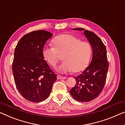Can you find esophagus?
I'll return each mask as SVG.
<instances>
[{
  "instance_id": "34e87169",
  "label": "esophagus",
  "mask_w": 125,
  "mask_h": 125,
  "mask_svg": "<svg viewBox=\"0 0 125 125\" xmlns=\"http://www.w3.org/2000/svg\"><path fill=\"white\" fill-rule=\"evenodd\" d=\"M57 79H66V77H64V76H62L61 75H57Z\"/></svg>"
}]
</instances>
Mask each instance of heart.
Masks as SVG:
<instances>
[{
	"instance_id": "b5f03b06",
	"label": "heart",
	"mask_w": 125,
	"mask_h": 125,
	"mask_svg": "<svg viewBox=\"0 0 125 125\" xmlns=\"http://www.w3.org/2000/svg\"><path fill=\"white\" fill-rule=\"evenodd\" d=\"M54 46H45L42 55L45 60L55 67L63 55V62L58 68L61 72L74 73L83 71L88 66L92 55V48L88 42L73 35L64 33L57 36L53 41Z\"/></svg>"
}]
</instances>
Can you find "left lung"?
I'll return each mask as SVG.
<instances>
[{
    "label": "left lung",
    "mask_w": 125,
    "mask_h": 125,
    "mask_svg": "<svg viewBox=\"0 0 125 125\" xmlns=\"http://www.w3.org/2000/svg\"><path fill=\"white\" fill-rule=\"evenodd\" d=\"M83 30L93 49V58L89 66L74 78L76 85L70 93L74 99L81 102H90L99 95L105 85L108 70L107 51L101 39L94 32L83 28L73 29Z\"/></svg>",
    "instance_id": "8db88e82"
}]
</instances>
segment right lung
<instances>
[{"label": "right lung", "mask_w": 125, "mask_h": 125, "mask_svg": "<svg viewBox=\"0 0 125 125\" xmlns=\"http://www.w3.org/2000/svg\"><path fill=\"white\" fill-rule=\"evenodd\" d=\"M52 33L38 30L20 39L14 50L12 71L15 84L26 99L40 102L49 96L57 74L42 55V50Z\"/></svg>", "instance_id": "obj_1"}]
</instances>
